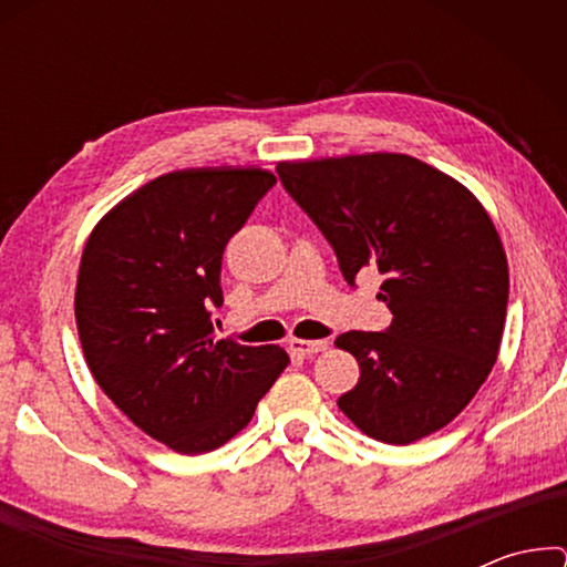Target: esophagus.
<instances>
[{
  "label": "esophagus",
  "instance_id": "obj_1",
  "mask_svg": "<svg viewBox=\"0 0 567 567\" xmlns=\"http://www.w3.org/2000/svg\"><path fill=\"white\" fill-rule=\"evenodd\" d=\"M290 350L300 358H312V354L328 350V340H290Z\"/></svg>",
  "mask_w": 567,
  "mask_h": 567
}]
</instances>
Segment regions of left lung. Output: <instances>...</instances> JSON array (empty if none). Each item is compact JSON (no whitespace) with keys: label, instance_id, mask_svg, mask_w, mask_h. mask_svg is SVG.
I'll return each mask as SVG.
<instances>
[{"label":"left lung","instance_id":"left-lung-1","mask_svg":"<svg viewBox=\"0 0 567 567\" xmlns=\"http://www.w3.org/2000/svg\"><path fill=\"white\" fill-rule=\"evenodd\" d=\"M277 175L332 245L344 280L382 275L390 328L334 340L360 362L340 410L390 445L445 427L501 350L511 280L493 219L473 192L408 155L280 162Z\"/></svg>","mask_w":567,"mask_h":567}]
</instances>
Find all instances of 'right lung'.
Returning <instances> with one entry per match:
<instances>
[{
    "instance_id": "1",
    "label": "right lung",
    "mask_w": 567,
    "mask_h": 567,
    "mask_svg": "<svg viewBox=\"0 0 567 567\" xmlns=\"http://www.w3.org/2000/svg\"><path fill=\"white\" fill-rule=\"evenodd\" d=\"M275 182L257 167L169 172L110 209L84 245L74 315L92 375L177 453L237 435L290 362L277 344L215 340L209 320L229 237Z\"/></svg>"
}]
</instances>
